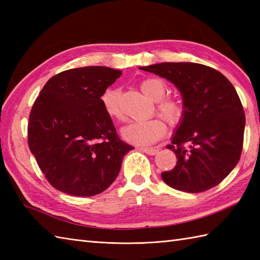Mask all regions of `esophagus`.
<instances>
[{
	"instance_id": "obj_1",
	"label": "esophagus",
	"mask_w": 260,
	"mask_h": 260,
	"mask_svg": "<svg viewBox=\"0 0 260 260\" xmlns=\"http://www.w3.org/2000/svg\"><path fill=\"white\" fill-rule=\"evenodd\" d=\"M141 151L148 154V155H155V154L158 152V150H156V148H148V147H141Z\"/></svg>"
}]
</instances>
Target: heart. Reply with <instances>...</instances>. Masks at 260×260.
<instances>
[{"mask_svg":"<svg viewBox=\"0 0 260 260\" xmlns=\"http://www.w3.org/2000/svg\"><path fill=\"white\" fill-rule=\"evenodd\" d=\"M142 91L152 101L156 102L157 113L170 124H176L183 114V108L175 98L164 97L167 93V84L159 78H146L141 81ZM102 106L108 117L123 120L124 114L120 106V89L117 87L107 88L102 93ZM167 125L159 118L134 120L121 129V136L127 142L136 145H151L165 134Z\"/></svg>","mask_w":260,"mask_h":260,"instance_id":"heart-1","label":"heart"}]
</instances>
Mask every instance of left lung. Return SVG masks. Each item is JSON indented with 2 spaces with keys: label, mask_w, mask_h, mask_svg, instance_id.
<instances>
[{
  "label": "left lung",
  "mask_w": 260,
  "mask_h": 260,
  "mask_svg": "<svg viewBox=\"0 0 260 260\" xmlns=\"http://www.w3.org/2000/svg\"><path fill=\"white\" fill-rule=\"evenodd\" d=\"M180 90L183 114L167 146L178 162L161 174L175 190L199 193L218 185L235 169L242 151L246 117L233 84L208 66L162 62L141 67Z\"/></svg>",
  "instance_id": "1"
}]
</instances>
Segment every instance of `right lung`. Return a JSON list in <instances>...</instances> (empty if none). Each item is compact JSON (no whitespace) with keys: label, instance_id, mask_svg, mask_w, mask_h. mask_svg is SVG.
<instances>
[{"label":"right lung","instance_id":"obj_1","mask_svg":"<svg viewBox=\"0 0 260 260\" xmlns=\"http://www.w3.org/2000/svg\"><path fill=\"white\" fill-rule=\"evenodd\" d=\"M120 70L89 66L51 77L33 104L27 143L54 189L76 197L102 193L117 178L126 153L102 106Z\"/></svg>","mask_w":260,"mask_h":260}]
</instances>
